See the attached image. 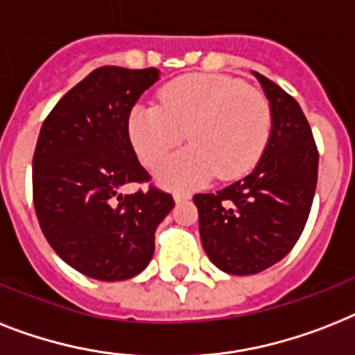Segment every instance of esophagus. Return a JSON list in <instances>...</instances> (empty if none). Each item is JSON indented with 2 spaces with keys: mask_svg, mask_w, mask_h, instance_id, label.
<instances>
[{
  "mask_svg": "<svg viewBox=\"0 0 355 355\" xmlns=\"http://www.w3.org/2000/svg\"><path fill=\"white\" fill-rule=\"evenodd\" d=\"M173 198H175V202L180 204V202H186V200H189V198H191V195L186 191H175L173 193Z\"/></svg>",
  "mask_w": 355,
  "mask_h": 355,
  "instance_id": "esophagus-1",
  "label": "esophagus"
}]
</instances>
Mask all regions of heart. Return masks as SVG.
<instances>
[{"instance_id": "heart-1", "label": "heart", "mask_w": 355, "mask_h": 355, "mask_svg": "<svg viewBox=\"0 0 355 355\" xmlns=\"http://www.w3.org/2000/svg\"><path fill=\"white\" fill-rule=\"evenodd\" d=\"M138 158L153 168L184 140L191 148L157 169L168 187H193L217 173L237 178L257 164L272 132L268 98L224 74H187L160 91V105H135L128 118Z\"/></svg>"}]
</instances>
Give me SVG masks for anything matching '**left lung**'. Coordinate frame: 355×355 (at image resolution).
<instances>
[{
	"label": "left lung",
	"instance_id": "obj_1",
	"mask_svg": "<svg viewBox=\"0 0 355 355\" xmlns=\"http://www.w3.org/2000/svg\"><path fill=\"white\" fill-rule=\"evenodd\" d=\"M272 107V132L250 175L217 193H198V230L209 261L253 275L286 257L301 237L318 184L319 153L299 103L255 73Z\"/></svg>",
	"mask_w": 355,
	"mask_h": 355
}]
</instances>
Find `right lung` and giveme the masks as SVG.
Returning <instances> with one entry per match:
<instances>
[{"mask_svg": "<svg viewBox=\"0 0 355 355\" xmlns=\"http://www.w3.org/2000/svg\"><path fill=\"white\" fill-rule=\"evenodd\" d=\"M160 71L100 67L49 112L33 158L37 223L54 252L83 275L123 281L142 272L155 253V232L175 207L148 182L129 140L128 118Z\"/></svg>", "mask_w": 355, "mask_h": 355, "instance_id": "obj_1", "label": "right lung"}]
</instances>
